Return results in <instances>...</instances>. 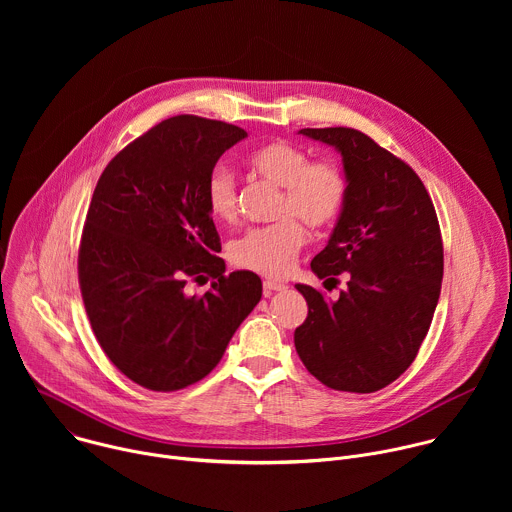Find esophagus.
Here are the masks:
<instances>
[{"label":"esophagus","mask_w":512,"mask_h":512,"mask_svg":"<svg viewBox=\"0 0 512 512\" xmlns=\"http://www.w3.org/2000/svg\"><path fill=\"white\" fill-rule=\"evenodd\" d=\"M285 287H287L285 283L275 281V279H265V281H263V291H265V296L273 294V291H283Z\"/></svg>","instance_id":"obj_1"}]
</instances>
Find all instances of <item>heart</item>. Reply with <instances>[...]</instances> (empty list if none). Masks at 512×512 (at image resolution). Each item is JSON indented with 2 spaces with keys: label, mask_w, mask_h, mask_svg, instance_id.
<instances>
[{
  "label": "heart",
  "mask_w": 512,
  "mask_h": 512,
  "mask_svg": "<svg viewBox=\"0 0 512 512\" xmlns=\"http://www.w3.org/2000/svg\"><path fill=\"white\" fill-rule=\"evenodd\" d=\"M255 176L281 186L277 223L249 229L231 245V261L269 277H283L296 263L304 245V229L296 215L312 229H324L338 221L348 196L342 168L330 160H314L298 145L277 139L259 145L247 158ZM206 206L216 221L233 223L239 212L237 184L223 166L206 178Z\"/></svg>",
  "instance_id": "heart-1"
}]
</instances>
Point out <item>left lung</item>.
<instances>
[{
  "mask_svg": "<svg viewBox=\"0 0 512 512\" xmlns=\"http://www.w3.org/2000/svg\"><path fill=\"white\" fill-rule=\"evenodd\" d=\"M300 133L342 156L346 204L312 271L328 281L346 271L348 289L332 302L296 285L308 302L296 350L326 387L375 393L409 369L429 330L444 277L440 223L413 168L369 135L350 127Z\"/></svg>",
  "mask_w": 512,
  "mask_h": 512,
  "instance_id": "left-lung-1",
  "label": "left lung"
}]
</instances>
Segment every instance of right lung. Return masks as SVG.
Segmentation results:
<instances>
[{"label": "right lung", "mask_w": 512, "mask_h": 512, "mask_svg": "<svg viewBox=\"0 0 512 512\" xmlns=\"http://www.w3.org/2000/svg\"><path fill=\"white\" fill-rule=\"evenodd\" d=\"M247 131L196 115L164 119L107 164L79 247L91 328L115 367L150 391H178L221 362L261 300L253 271L225 275L206 178ZM213 279L204 297L188 280Z\"/></svg>", "instance_id": "obj_1"}]
</instances>
